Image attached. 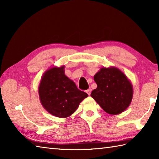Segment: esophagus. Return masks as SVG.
<instances>
[{
	"instance_id": "34e87169",
	"label": "esophagus",
	"mask_w": 159,
	"mask_h": 159,
	"mask_svg": "<svg viewBox=\"0 0 159 159\" xmlns=\"http://www.w3.org/2000/svg\"><path fill=\"white\" fill-rule=\"evenodd\" d=\"M91 91H92L91 90V89H88L87 90H86V93L88 94L89 96H90V94H91Z\"/></svg>"
}]
</instances>
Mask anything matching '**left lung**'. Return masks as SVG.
Segmentation results:
<instances>
[{
	"label": "left lung",
	"instance_id": "1",
	"mask_svg": "<svg viewBox=\"0 0 159 159\" xmlns=\"http://www.w3.org/2000/svg\"><path fill=\"white\" fill-rule=\"evenodd\" d=\"M97 88L91 96L106 113L124 112L133 100V87L126 74L117 67H102L93 76Z\"/></svg>",
	"mask_w": 159,
	"mask_h": 159
}]
</instances>
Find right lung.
I'll return each instance as SVG.
<instances>
[{
  "label": "right lung",
  "mask_w": 159,
  "mask_h": 159,
  "mask_svg": "<svg viewBox=\"0 0 159 159\" xmlns=\"http://www.w3.org/2000/svg\"><path fill=\"white\" fill-rule=\"evenodd\" d=\"M65 66H54L47 70L38 87L39 97L43 107L52 115L68 117L77 110L79 104L88 96L77 88L73 80L65 74Z\"/></svg>",
  "instance_id": "right-lung-1"
}]
</instances>
